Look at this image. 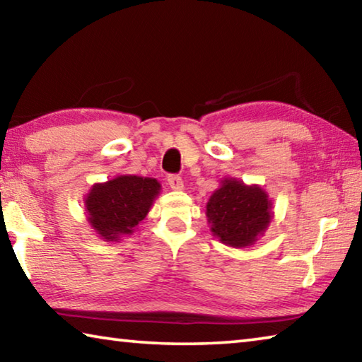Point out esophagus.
I'll return each mask as SVG.
<instances>
[{"instance_id": "esophagus-1", "label": "esophagus", "mask_w": 362, "mask_h": 362, "mask_svg": "<svg viewBox=\"0 0 362 362\" xmlns=\"http://www.w3.org/2000/svg\"><path fill=\"white\" fill-rule=\"evenodd\" d=\"M168 183H169L170 188L177 189V192H179V189H183V180H182V177H179V175H169Z\"/></svg>"}]
</instances>
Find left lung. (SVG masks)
Returning <instances> with one entry per match:
<instances>
[{
	"label": "left lung",
	"instance_id": "1",
	"mask_svg": "<svg viewBox=\"0 0 362 362\" xmlns=\"http://www.w3.org/2000/svg\"><path fill=\"white\" fill-rule=\"evenodd\" d=\"M206 216L214 236L226 246H252L272 222V201L259 185L225 179L212 193Z\"/></svg>",
	"mask_w": 362,
	"mask_h": 362
}]
</instances>
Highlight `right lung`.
<instances>
[{"label": "right lung", "mask_w": 362, "mask_h": 362, "mask_svg": "<svg viewBox=\"0 0 362 362\" xmlns=\"http://www.w3.org/2000/svg\"><path fill=\"white\" fill-rule=\"evenodd\" d=\"M161 185L156 179L118 175L105 183H95L84 201L88 222L105 241H118L132 235L146 217Z\"/></svg>", "instance_id": "right-lung-1"}]
</instances>
